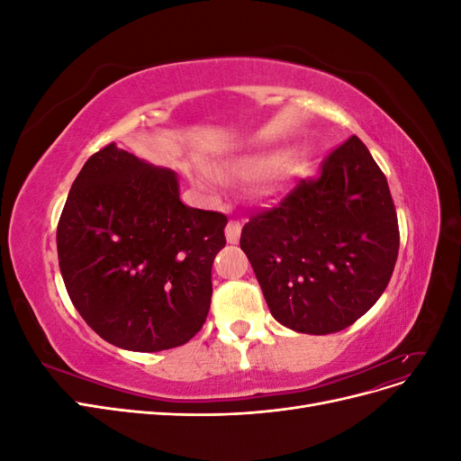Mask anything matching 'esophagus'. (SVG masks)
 I'll use <instances>...</instances> for the list:
<instances>
[{"label": "esophagus", "instance_id": "esophagus-1", "mask_svg": "<svg viewBox=\"0 0 461 461\" xmlns=\"http://www.w3.org/2000/svg\"><path fill=\"white\" fill-rule=\"evenodd\" d=\"M240 232H242V225L239 221H229L227 227H225V236H227V242L229 244H236L240 239Z\"/></svg>", "mask_w": 461, "mask_h": 461}]
</instances>
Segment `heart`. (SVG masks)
<instances>
[{
    "label": "heart",
    "instance_id": "heart-1",
    "mask_svg": "<svg viewBox=\"0 0 461 461\" xmlns=\"http://www.w3.org/2000/svg\"><path fill=\"white\" fill-rule=\"evenodd\" d=\"M278 165H281V176L285 178L302 175L305 171V167H308V153L302 149H294L286 153L283 163L278 153H263V156H254V158L236 161L232 165V171L244 178H259L275 171ZM190 173L198 185L213 186L219 183V176L212 169H207V167H194Z\"/></svg>",
    "mask_w": 461,
    "mask_h": 461
}]
</instances>
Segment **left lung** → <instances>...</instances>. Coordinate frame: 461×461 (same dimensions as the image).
<instances>
[{
    "mask_svg": "<svg viewBox=\"0 0 461 461\" xmlns=\"http://www.w3.org/2000/svg\"><path fill=\"white\" fill-rule=\"evenodd\" d=\"M240 248L281 325L330 334L356 323L381 298L400 248L386 176L366 144L350 136L319 176L252 213Z\"/></svg>",
    "mask_w": 461,
    "mask_h": 461,
    "instance_id": "left-lung-1",
    "label": "left lung"
}]
</instances>
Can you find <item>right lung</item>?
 Here are the masks:
<instances>
[{
    "instance_id": "right-lung-1",
    "label": "right lung",
    "mask_w": 461,
    "mask_h": 461,
    "mask_svg": "<svg viewBox=\"0 0 461 461\" xmlns=\"http://www.w3.org/2000/svg\"><path fill=\"white\" fill-rule=\"evenodd\" d=\"M227 215L188 207L173 171L113 142L85 163L58 225L63 283L109 344L161 352L186 344L212 305Z\"/></svg>"
}]
</instances>
